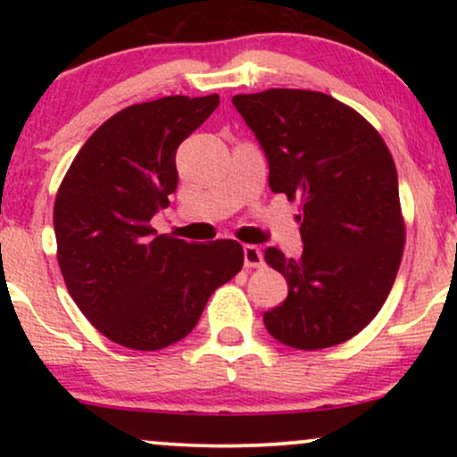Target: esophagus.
Listing matches in <instances>:
<instances>
[{"instance_id":"esophagus-1","label":"esophagus","mask_w":457,"mask_h":457,"mask_svg":"<svg viewBox=\"0 0 457 457\" xmlns=\"http://www.w3.org/2000/svg\"><path fill=\"white\" fill-rule=\"evenodd\" d=\"M243 253H245V266H246V269H262V266H264V255H262L260 246L245 245Z\"/></svg>"}]
</instances>
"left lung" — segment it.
Listing matches in <instances>:
<instances>
[{
    "label": "left lung",
    "mask_w": 457,
    "mask_h": 457,
    "mask_svg": "<svg viewBox=\"0 0 457 457\" xmlns=\"http://www.w3.org/2000/svg\"><path fill=\"white\" fill-rule=\"evenodd\" d=\"M232 103L269 159L270 191L301 199L303 253L264 251L287 281L286 301L264 313L266 330L298 350L348 342L385 305L402 262L391 152L363 115L328 94L272 87Z\"/></svg>",
    "instance_id": "1"
}]
</instances>
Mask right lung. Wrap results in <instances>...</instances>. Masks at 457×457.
<instances>
[{
    "label": "right lung",
    "mask_w": 457,
    "mask_h": 457,
    "mask_svg": "<svg viewBox=\"0 0 457 457\" xmlns=\"http://www.w3.org/2000/svg\"><path fill=\"white\" fill-rule=\"evenodd\" d=\"M217 104V94L130 104L94 130L57 191V262L68 292L124 348L180 342L212 292L243 269L236 240L185 243L150 225L178 187V145Z\"/></svg>",
    "instance_id": "add662e5"
}]
</instances>
